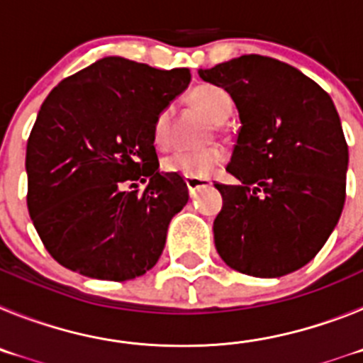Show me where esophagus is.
<instances>
[{
    "instance_id": "1",
    "label": "esophagus",
    "mask_w": 363,
    "mask_h": 363,
    "mask_svg": "<svg viewBox=\"0 0 363 363\" xmlns=\"http://www.w3.org/2000/svg\"><path fill=\"white\" fill-rule=\"evenodd\" d=\"M185 185H187V191L191 196H194L200 189L211 187L209 179H196V178H185Z\"/></svg>"
}]
</instances>
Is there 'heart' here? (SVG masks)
<instances>
[{
    "label": "heart",
    "instance_id": "obj_1",
    "mask_svg": "<svg viewBox=\"0 0 363 363\" xmlns=\"http://www.w3.org/2000/svg\"><path fill=\"white\" fill-rule=\"evenodd\" d=\"M191 101L207 114L214 123H223L233 112V99L223 89L216 85H200L191 92ZM172 108L163 107L154 118L152 138L154 143L163 149L171 140ZM225 149L218 143L201 149H178L163 160V171L179 174L184 178H207L221 163L225 162Z\"/></svg>",
    "mask_w": 363,
    "mask_h": 363
}]
</instances>
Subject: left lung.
Masks as SVG:
<instances>
[{"instance_id":"1","label":"left lung","mask_w":363,"mask_h":363,"mask_svg":"<svg viewBox=\"0 0 363 363\" xmlns=\"http://www.w3.org/2000/svg\"><path fill=\"white\" fill-rule=\"evenodd\" d=\"M240 112L214 245L234 271L278 278L309 264L345 203L347 143L331 96L294 67L247 54L200 70Z\"/></svg>"}]
</instances>
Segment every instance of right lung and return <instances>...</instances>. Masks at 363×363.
I'll return each mask as SVG.
<instances>
[{"label":"right lung","instance_id":"add662e5","mask_svg":"<svg viewBox=\"0 0 363 363\" xmlns=\"http://www.w3.org/2000/svg\"><path fill=\"white\" fill-rule=\"evenodd\" d=\"M189 82V69L108 56L50 91L25 167L28 214L57 264L111 281L156 265L189 192L182 176L158 171L152 123Z\"/></svg>","mask_w":363,"mask_h":363}]
</instances>
